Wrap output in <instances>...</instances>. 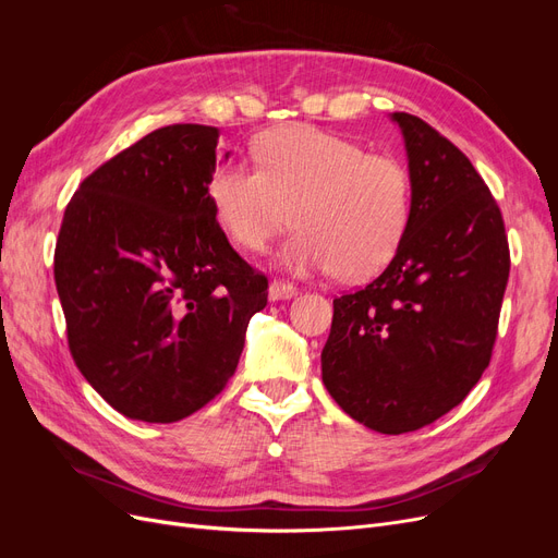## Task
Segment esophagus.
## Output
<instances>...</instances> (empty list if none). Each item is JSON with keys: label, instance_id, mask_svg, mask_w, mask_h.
I'll return each mask as SVG.
<instances>
[{"label": "esophagus", "instance_id": "obj_1", "mask_svg": "<svg viewBox=\"0 0 558 558\" xmlns=\"http://www.w3.org/2000/svg\"><path fill=\"white\" fill-rule=\"evenodd\" d=\"M295 295H298V286H293L291 281L275 279L269 283V300H289Z\"/></svg>", "mask_w": 558, "mask_h": 558}]
</instances>
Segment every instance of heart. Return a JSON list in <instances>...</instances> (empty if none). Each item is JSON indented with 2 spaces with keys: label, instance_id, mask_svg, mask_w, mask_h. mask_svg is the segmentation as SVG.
Returning a JSON list of instances; mask_svg holds the SVG:
<instances>
[{
  "label": "heart",
  "instance_id": "heart-1",
  "mask_svg": "<svg viewBox=\"0 0 558 558\" xmlns=\"http://www.w3.org/2000/svg\"><path fill=\"white\" fill-rule=\"evenodd\" d=\"M253 160L218 165L207 185L216 221L234 244L263 251L293 209L300 230L286 263L298 272L365 279L391 263L414 209V179L400 158L291 125L263 134Z\"/></svg>",
  "mask_w": 558,
  "mask_h": 558
}]
</instances>
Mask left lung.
<instances>
[{"instance_id":"8db88e82","label":"left lung","mask_w":558,"mask_h":558,"mask_svg":"<svg viewBox=\"0 0 558 558\" xmlns=\"http://www.w3.org/2000/svg\"><path fill=\"white\" fill-rule=\"evenodd\" d=\"M414 209L393 260L332 300L324 384L359 424L412 433L461 404L492 363L510 244L496 197L459 146L396 111Z\"/></svg>"}]
</instances>
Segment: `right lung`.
<instances>
[{
  "label": "right lung",
  "instance_id": "add662e5",
  "mask_svg": "<svg viewBox=\"0 0 558 558\" xmlns=\"http://www.w3.org/2000/svg\"><path fill=\"white\" fill-rule=\"evenodd\" d=\"M218 128L165 125L81 181L53 275L81 375L121 414L174 424L238 369L267 277L226 238L207 185Z\"/></svg>",
  "mask_w": 558,
  "mask_h": 558
}]
</instances>
